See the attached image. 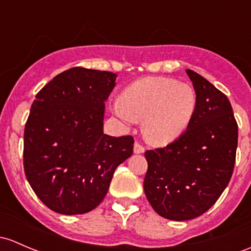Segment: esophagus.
Returning a JSON list of instances; mask_svg holds the SVG:
<instances>
[{"label": "esophagus", "instance_id": "1", "mask_svg": "<svg viewBox=\"0 0 251 251\" xmlns=\"http://www.w3.org/2000/svg\"><path fill=\"white\" fill-rule=\"evenodd\" d=\"M133 151L134 154H142V152L146 151V148L142 146L141 143H138V142H136L133 146Z\"/></svg>", "mask_w": 251, "mask_h": 251}]
</instances>
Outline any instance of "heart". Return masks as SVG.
<instances>
[{
    "instance_id": "obj_1",
    "label": "heart",
    "mask_w": 251,
    "mask_h": 251,
    "mask_svg": "<svg viewBox=\"0 0 251 251\" xmlns=\"http://www.w3.org/2000/svg\"><path fill=\"white\" fill-rule=\"evenodd\" d=\"M115 113L125 121H142L146 139L166 146L181 136L197 107L194 88L171 78H144L121 94Z\"/></svg>"
}]
</instances>
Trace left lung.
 <instances>
[{
    "instance_id": "obj_1",
    "label": "left lung",
    "mask_w": 251,
    "mask_h": 251,
    "mask_svg": "<svg viewBox=\"0 0 251 251\" xmlns=\"http://www.w3.org/2000/svg\"><path fill=\"white\" fill-rule=\"evenodd\" d=\"M197 107L191 124L173 143L147 150L144 192L157 214L184 221L207 212L233 173L238 126L225 94L191 70Z\"/></svg>"
}]
</instances>
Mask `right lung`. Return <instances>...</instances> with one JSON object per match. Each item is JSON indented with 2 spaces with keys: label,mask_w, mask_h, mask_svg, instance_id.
I'll list each match as a JSON object with an SVG mask.
<instances>
[{
  "label": "right lung",
  "mask_w": 251,
  "mask_h": 251,
  "mask_svg": "<svg viewBox=\"0 0 251 251\" xmlns=\"http://www.w3.org/2000/svg\"><path fill=\"white\" fill-rule=\"evenodd\" d=\"M115 78L107 71L75 67L36 95L24 132V170L38 199L54 212L95 209L115 168L132 155V136L103 133L104 101Z\"/></svg>",
  "instance_id": "right-lung-1"
}]
</instances>
